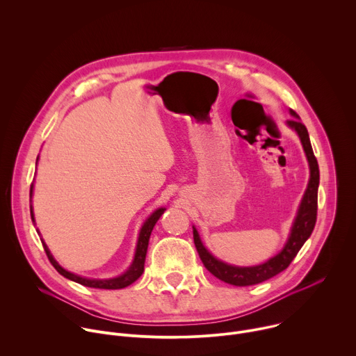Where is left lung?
Segmentation results:
<instances>
[{
    "label": "left lung",
    "instance_id": "obj_1",
    "mask_svg": "<svg viewBox=\"0 0 356 356\" xmlns=\"http://www.w3.org/2000/svg\"><path fill=\"white\" fill-rule=\"evenodd\" d=\"M290 114L294 117V120H289L287 125L294 129L301 140V145L304 147V152H306V156L309 161L310 166V180L306 188V193L302 195V200L300 202V207L296 216V220L293 222L290 236L284 245V248L277 253L276 257L270 258L268 262L257 266H249V268H239V266H232L228 264L221 262L216 257H213L211 253L206 249V246L202 245L200 235L197 229L193 227V238H194V245L197 248L198 257L201 262L204 264L206 269L218 277L220 280L234 284V286H252V284H258L262 283L284 269L291 264V261L296 258L298 250L301 246L306 242L316 225L317 221V197H318V184H320V170H318V163L314 156V152L312 147V142L309 138L307 128L304 127V124L300 121V117L290 110Z\"/></svg>",
    "mask_w": 356,
    "mask_h": 356
}]
</instances>
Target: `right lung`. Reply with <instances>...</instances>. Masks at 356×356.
Listing matches in <instances>:
<instances>
[{"mask_svg": "<svg viewBox=\"0 0 356 356\" xmlns=\"http://www.w3.org/2000/svg\"><path fill=\"white\" fill-rule=\"evenodd\" d=\"M32 190H33V184H31V197H32ZM166 209H158L155 213H152L149 216V218L143 222L142 228H140V232H139V236H138V243H136V250H135V258H134V262L132 265L129 266V269L118 276V277H114V279H87V277H81L79 275H74V273H70L67 272L66 269H63L56 261L55 258L52 257V253H50V250L47 249L46 243L42 241V245H43V249L46 252L47 255V259L50 261V264L54 265V268L65 277L76 282V283H80L83 286H87V287H95V289H107V290H115V289H124L129 284H132L136 279L140 277V275L143 273V265H145V258H146V250H147V245H149V238H150V232L152 229H154L155 224L158 222V220L161 218V216L165 213ZM31 218L32 221L35 222V218H33V211H32V206H31Z\"/></svg>", "mask_w": 356, "mask_h": 356, "instance_id": "right-lung-1", "label": "right lung"}]
</instances>
